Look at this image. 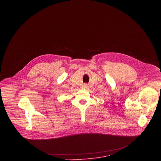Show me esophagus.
<instances>
[{
	"instance_id": "esophagus-1",
	"label": "esophagus",
	"mask_w": 161,
	"mask_h": 161,
	"mask_svg": "<svg viewBox=\"0 0 161 161\" xmlns=\"http://www.w3.org/2000/svg\"><path fill=\"white\" fill-rule=\"evenodd\" d=\"M82 88H85H85H88V85H87L86 84H84V85L82 86Z\"/></svg>"
}]
</instances>
